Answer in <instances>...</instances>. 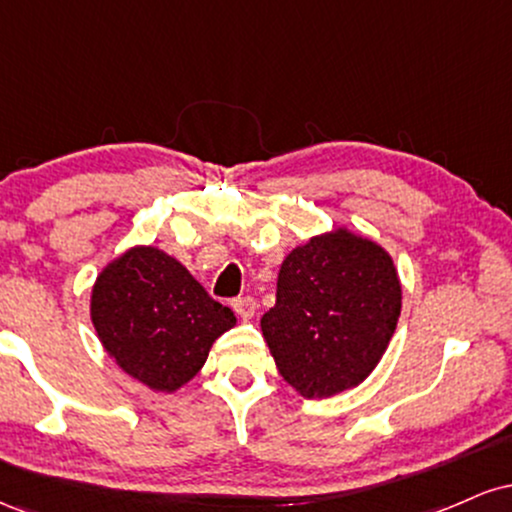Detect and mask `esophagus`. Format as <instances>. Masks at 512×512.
<instances>
[{
  "label": "esophagus",
  "mask_w": 512,
  "mask_h": 512,
  "mask_svg": "<svg viewBox=\"0 0 512 512\" xmlns=\"http://www.w3.org/2000/svg\"><path fill=\"white\" fill-rule=\"evenodd\" d=\"M231 305H233V310H236V313L243 317V320H250V317L255 315V310H257V303H255V298H252V296L233 298Z\"/></svg>",
  "instance_id": "1"
}]
</instances>
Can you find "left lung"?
<instances>
[{
	"mask_svg": "<svg viewBox=\"0 0 512 512\" xmlns=\"http://www.w3.org/2000/svg\"><path fill=\"white\" fill-rule=\"evenodd\" d=\"M402 286L392 257L354 233L313 238L286 257L260 325L281 378L303 397L356 387L395 334Z\"/></svg>",
	"mask_w": 512,
	"mask_h": 512,
	"instance_id": "obj_1",
	"label": "left lung"
}]
</instances>
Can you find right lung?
<instances>
[{
    "mask_svg": "<svg viewBox=\"0 0 512 512\" xmlns=\"http://www.w3.org/2000/svg\"><path fill=\"white\" fill-rule=\"evenodd\" d=\"M91 320L120 368L163 392L195 378L216 337L236 325L231 308L158 248H134L103 269Z\"/></svg>",
    "mask_w": 512,
    "mask_h": 512,
    "instance_id": "right-lung-1",
    "label": "right lung"
}]
</instances>
